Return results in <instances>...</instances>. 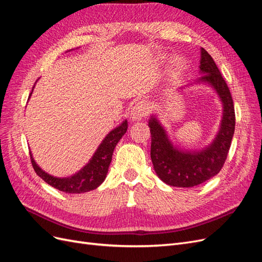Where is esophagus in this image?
<instances>
[{
	"instance_id": "esophagus-1",
	"label": "esophagus",
	"mask_w": 262,
	"mask_h": 262,
	"mask_svg": "<svg viewBox=\"0 0 262 262\" xmlns=\"http://www.w3.org/2000/svg\"><path fill=\"white\" fill-rule=\"evenodd\" d=\"M148 114V106L144 100L138 101L136 105L132 107L131 118L132 120H140V119L146 117Z\"/></svg>"
}]
</instances>
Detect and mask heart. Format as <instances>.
<instances>
[{"instance_id":"b5f03b06","label":"heart","mask_w":262,"mask_h":262,"mask_svg":"<svg viewBox=\"0 0 262 262\" xmlns=\"http://www.w3.org/2000/svg\"><path fill=\"white\" fill-rule=\"evenodd\" d=\"M181 64H182V62H181V60H177V61H176V66H177V67H180Z\"/></svg>"}]
</instances>
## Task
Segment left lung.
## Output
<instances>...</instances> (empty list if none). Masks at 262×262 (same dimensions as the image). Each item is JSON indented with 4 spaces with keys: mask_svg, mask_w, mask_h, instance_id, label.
Masks as SVG:
<instances>
[{
    "mask_svg": "<svg viewBox=\"0 0 262 262\" xmlns=\"http://www.w3.org/2000/svg\"><path fill=\"white\" fill-rule=\"evenodd\" d=\"M198 81L210 84L223 102L221 129L213 143L201 152H180L171 145L163 126L152 117L148 126L152 136L150 158L157 176L173 187L190 188L202 184L220 172L226 161L235 131V109L231 92L215 62L207 50L201 48Z\"/></svg>",
    "mask_w": 262,
    "mask_h": 262,
    "instance_id": "1",
    "label": "left lung"
}]
</instances>
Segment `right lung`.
<instances>
[{"label":"right lung","mask_w":262,"mask_h":262,"mask_svg":"<svg viewBox=\"0 0 262 262\" xmlns=\"http://www.w3.org/2000/svg\"><path fill=\"white\" fill-rule=\"evenodd\" d=\"M126 129H128V121L124 120L120 125L117 126L109 134H107V137L101 142V144L99 145L96 152H95L89 164L84 166L80 171L71 177L57 178L45 172L36 164L33 155L30 153L31 165H33V167L39 177L42 178L48 185L60 190V191L66 193H83L91 191V190L96 189L98 186H100L102 181L105 180L109 165L112 163L114 149L123 134L126 132Z\"/></svg>","instance_id":"right-lung-1"}]
</instances>
